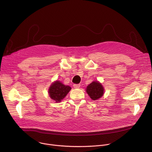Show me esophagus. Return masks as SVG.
<instances>
[{
  "label": "esophagus",
  "instance_id": "obj_1",
  "mask_svg": "<svg viewBox=\"0 0 152 152\" xmlns=\"http://www.w3.org/2000/svg\"><path fill=\"white\" fill-rule=\"evenodd\" d=\"M80 84H74L73 85V87L75 88H79L80 87Z\"/></svg>",
  "mask_w": 152,
  "mask_h": 152
}]
</instances>
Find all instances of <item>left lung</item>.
<instances>
[{"mask_svg": "<svg viewBox=\"0 0 152 152\" xmlns=\"http://www.w3.org/2000/svg\"><path fill=\"white\" fill-rule=\"evenodd\" d=\"M86 92L93 100H97L103 96L104 89L101 83L95 80L86 86Z\"/></svg>", "mask_w": 152, "mask_h": 152, "instance_id": "8db88e82", "label": "left lung"}]
</instances>
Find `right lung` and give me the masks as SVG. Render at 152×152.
Wrapping results in <instances>:
<instances>
[{
  "label": "right lung",
  "instance_id": "right-lung-1",
  "mask_svg": "<svg viewBox=\"0 0 152 152\" xmlns=\"http://www.w3.org/2000/svg\"><path fill=\"white\" fill-rule=\"evenodd\" d=\"M71 89L70 86L65 85L60 81L56 80L50 85L48 93L51 99L58 103L65 98Z\"/></svg>",
  "mask_w": 152,
  "mask_h": 152
}]
</instances>
